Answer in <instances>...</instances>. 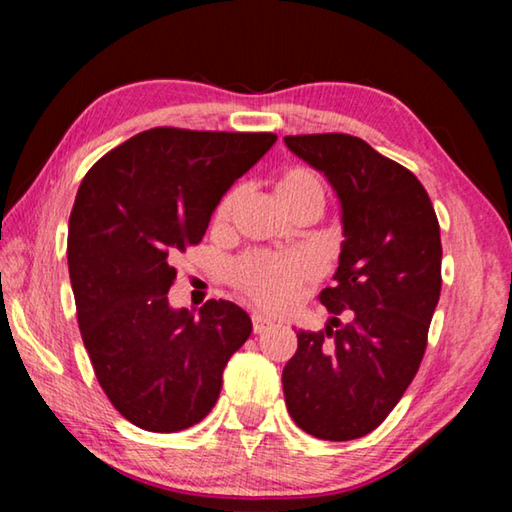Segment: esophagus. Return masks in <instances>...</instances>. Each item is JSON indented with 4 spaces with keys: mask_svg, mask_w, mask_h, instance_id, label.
Here are the masks:
<instances>
[{
    "mask_svg": "<svg viewBox=\"0 0 512 512\" xmlns=\"http://www.w3.org/2000/svg\"><path fill=\"white\" fill-rule=\"evenodd\" d=\"M250 318H253V332H255V334H262V332H266L268 327L273 325L271 320L264 318L262 314H253V316H250Z\"/></svg>",
    "mask_w": 512,
    "mask_h": 512,
    "instance_id": "esophagus-1",
    "label": "esophagus"
}]
</instances>
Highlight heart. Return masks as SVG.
Returning a JSON list of instances; mask_svg holds the SVG:
<instances>
[{
	"instance_id": "heart-1",
	"label": "heart",
	"mask_w": 512,
	"mask_h": 512,
	"mask_svg": "<svg viewBox=\"0 0 512 512\" xmlns=\"http://www.w3.org/2000/svg\"><path fill=\"white\" fill-rule=\"evenodd\" d=\"M275 196L289 214L302 207H323L327 198L325 180L309 167H289L275 183ZM241 198V187L225 192L214 210V223L225 225ZM318 277V264L305 253L253 250L232 259L225 280L248 302L264 311H284L298 300L302 289Z\"/></svg>"
}]
</instances>
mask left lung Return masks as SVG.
<instances>
[{
	"label": "left lung",
	"mask_w": 512,
	"mask_h": 512,
	"mask_svg": "<svg viewBox=\"0 0 512 512\" xmlns=\"http://www.w3.org/2000/svg\"><path fill=\"white\" fill-rule=\"evenodd\" d=\"M284 142L336 189L345 235L336 284L318 296L337 329L298 332L284 400L302 431L341 443L375 431L420 368L443 287L440 225L420 180L359 137Z\"/></svg>",
	"instance_id": "1"
}]
</instances>
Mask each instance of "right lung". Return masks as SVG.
Returning a JSON list of instances; mask_svg holds the SVG:
<instances>
[{
    "label": "right lung",
    "instance_id": "add662e5",
    "mask_svg": "<svg viewBox=\"0 0 512 512\" xmlns=\"http://www.w3.org/2000/svg\"><path fill=\"white\" fill-rule=\"evenodd\" d=\"M273 133L158 126L85 173L69 214L67 266L83 345L110 404L144 431L201 422L223 368L253 332L244 309L169 307L173 259L201 244L214 207L275 144Z\"/></svg>",
    "mask_w": 512,
    "mask_h": 512
}]
</instances>
